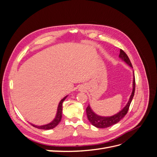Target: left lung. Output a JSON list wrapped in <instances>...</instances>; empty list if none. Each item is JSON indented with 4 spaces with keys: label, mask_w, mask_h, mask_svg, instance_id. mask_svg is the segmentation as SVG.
Listing matches in <instances>:
<instances>
[{
    "label": "left lung",
    "mask_w": 157,
    "mask_h": 157,
    "mask_svg": "<svg viewBox=\"0 0 157 157\" xmlns=\"http://www.w3.org/2000/svg\"><path fill=\"white\" fill-rule=\"evenodd\" d=\"M119 57L123 61H124L128 65H129L131 67H132V65L129 58H128V56H127V54L125 53V52L121 49L120 50ZM135 87H136V80H135V76L134 73V79H133V91L131 94L129 101H128L127 105L124 107V108L121 111L118 113L117 114H116V115L113 116L101 117V116L97 115L96 114H95L92 111L91 108H90V105H88L86 109L88 121L91 122V124L92 125L99 128H105L111 126L113 124H117V122H119L127 114L128 109H129V107L130 105V103L133 99V97L134 96Z\"/></svg>",
    "instance_id": "obj_1"
}]
</instances>
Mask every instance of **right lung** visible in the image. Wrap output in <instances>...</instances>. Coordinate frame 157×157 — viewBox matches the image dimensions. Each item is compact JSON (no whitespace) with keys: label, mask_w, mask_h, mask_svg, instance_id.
I'll use <instances>...</instances> for the list:
<instances>
[{"label":"right lung","mask_w":157,"mask_h":157,"mask_svg":"<svg viewBox=\"0 0 157 157\" xmlns=\"http://www.w3.org/2000/svg\"><path fill=\"white\" fill-rule=\"evenodd\" d=\"M66 98H67V96H65L64 98H63L60 101L58 107V111H57L56 118L52 122L49 123V124H48L43 125V126H35L33 124H31V125L35 128H39V129H42V130H50V129H52V128H55L61 121V117H62V103L63 102V101L65 100Z\"/></svg>","instance_id":"1"}]
</instances>
